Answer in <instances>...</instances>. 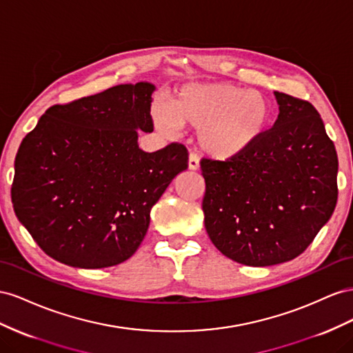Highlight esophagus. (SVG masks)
<instances>
[{"label": "esophagus", "mask_w": 353, "mask_h": 353, "mask_svg": "<svg viewBox=\"0 0 353 353\" xmlns=\"http://www.w3.org/2000/svg\"><path fill=\"white\" fill-rule=\"evenodd\" d=\"M189 170H198L199 168V158L196 154H189Z\"/></svg>", "instance_id": "obj_1"}]
</instances>
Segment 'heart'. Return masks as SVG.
I'll use <instances>...</instances> for the list:
<instances>
[{
    "instance_id": "1",
    "label": "heart",
    "mask_w": 353,
    "mask_h": 353,
    "mask_svg": "<svg viewBox=\"0 0 353 353\" xmlns=\"http://www.w3.org/2000/svg\"><path fill=\"white\" fill-rule=\"evenodd\" d=\"M152 119L165 134H174L182 125L199 130L204 152L229 159L263 137L272 106L261 93L232 84H188L177 90L171 106L155 103Z\"/></svg>"
}]
</instances>
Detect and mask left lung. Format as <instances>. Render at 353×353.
<instances>
[{
  "instance_id": "1",
  "label": "left lung",
  "mask_w": 353,
  "mask_h": 353,
  "mask_svg": "<svg viewBox=\"0 0 353 353\" xmlns=\"http://www.w3.org/2000/svg\"><path fill=\"white\" fill-rule=\"evenodd\" d=\"M274 127L243 154L203 158L207 234L221 254L247 266L293 260L337 204L339 159L318 110L275 92Z\"/></svg>"
}]
</instances>
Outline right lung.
Wrapping results in <instances>:
<instances>
[{"mask_svg": "<svg viewBox=\"0 0 353 353\" xmlns=\"http://www.w3.org/2000/svg\"><path fill=\"white\" fill-rule=\"evenodd\" d=\"M155 85L119 84L54 105L20 143L14 159V213L46 254L74 268L100 269L132 257L150 210L179 173L188 150L137 145L154 132Z\"/></svg>", "mask_w": 353, "mask_h": 353, "instance_id": "right-lung-1", "label": "right lung"}]
</instances>
